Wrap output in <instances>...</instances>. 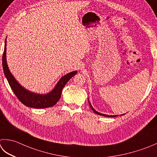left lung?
I'll list each match as a JSON object with an SVG mask.
<instances>
[{"instance_id": "obj_1", "label": "left lung", "mask_w": 157, "mask_h": 157, "mask_svg": "<svg viewBox=\"0 0 157 157\" xmlns=\"http://www.w3.org/2000/svg\"><path fill=\"white\" fill-rule=\"evenodd\" d=\"M88 103H89V105H90V107H91V109H92V110H93V111L94 112V113H96L97 114H98V115H101V116H105V117H116V116H117L116 115H115V116H109V115H106V114H103V113H99V112H97L96 110H95L93 107V106H92V105L90 104V103L89 102V101H88ZM124 115V114H123Z\"/></svg>"}]
</instances>
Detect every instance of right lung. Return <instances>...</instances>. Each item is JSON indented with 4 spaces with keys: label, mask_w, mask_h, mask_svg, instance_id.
<instances>
[{
    "label": "right lung",
    "mask_w": 157,
    "mask_h": 157,
    "mask_svg": "<svg viewBox=\"0 0 157 157\" xmlns=\"http://www.w3.org/2000/svg\"><path fill=\"white\" fill-rule=\"evenodd\" d=\"M7 41L5 42V48L4 52L2 54V67L4 71L5 75L7 78V81L10 86L12 90L13 91L14 94L16 95L17 99L22 103L24 105L27 107H33V108H48L54 106L61 97L63 88L64 86L69 82V79L75 75L77 73V71L67 73V75H64L61 78L56 86L51 91L50 93L45 94H40L31 93L18 83L16 79L14 78L13 75L11 74L7 63V59H6V50H7Z\"/></svg>",
    "instance_id": "1"
}]
</instances>
